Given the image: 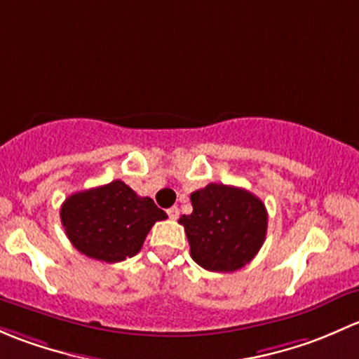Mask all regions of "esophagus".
<instances>
[{"label": "esophagus", "instance_id": "34e87169", "mask_svg": "<svg viewBox=\"0 0 359 359\" xmlns=\"http://www.w3.org/2000/svg\"><path fill=\"white\" fill-rule=\"evenodd\" d=\"M168 216L171 217V219H178V216H180V209L178 207H171V209H168Z\"/></svg>", "mask_w": 359, "mask_h": 359}]
</instances>
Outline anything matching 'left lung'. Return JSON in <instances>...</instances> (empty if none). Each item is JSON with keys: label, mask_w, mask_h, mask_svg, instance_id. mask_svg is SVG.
I'll list each match as a JSON object with an SVG mask.
<instances>
[{"label": "left lung", "mask_w": 359, "mask_h": 359, "mask_svg": "<svg viewBox=\"0 0 359 359\" xmlns=\"http://www.w3.org/2000/svg\"><path fill=\"white\" fill-rule=\"evenodd\" d=\"M194 212L183 214L191 259L209 271L230 273L256 257L268 230L266 207L250 191L210 183L191 194Z\"/></svg>", "instance_id": "left-lung-1"}]
</instances>
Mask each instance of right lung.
Returning a JSON list of instances; mask_svg holds the SVG:
<instances>
[{"instance_id": "obj_1", "label": "right lung", "mask_w": 359, "mask_h": 359, "mask_svg": "<svg viewBox=\"0 0 359 359\" xmlns=\"http://www.w3.org/2000/svg\"><path fill=\"white\" fill-rule=\"evenodd\" d=\"M168 217L150 197H140L124 181L72 194L60 209L65 235L81 254L119 262L140 252L150 228Z\"/></svg>"}]
</instances>
